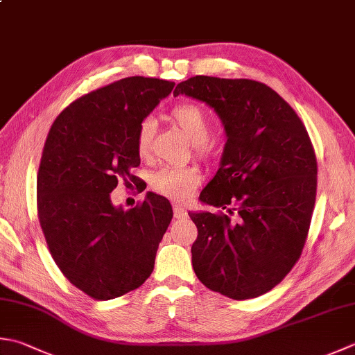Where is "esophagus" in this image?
Listing matches in <instances>:
<instances>
[{
    "label": "esophagus",
    "instance_id": "obj_1",
    "mask_svg": "<svg viewBox=\"0 0 355 355\" xmlns=\"http://www.w3.org/2000/svg\"><path fill=\"white\" fill-rule=\"evenodd\" d=\"M173 215H175V218H183V217H186L184 207L180 206V205H173Z\"/></svg>",
    "mask_w": 355,
    "mask_h": 355
}]
</instances>
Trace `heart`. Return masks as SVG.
I'll use <instances>...</instances> for the list:
<instances>
[{
	"label": "heart",
	"mask_w": 355,
	"mask_h": 355,
	"mask_svg": "<svg viewBox=\"0 0 355 355\" xmlns=\"http://www.w3.org/2000/svg\"><path fill=\"white\" fill-rule=\"evenodd\" d=\"M171 121L183 132L193 149L201 157H209L214 152L212 143L207 140L211 134V120L198 104L183 103L171 110ZM154 137V120L144 118L137 129L135 144L141 157H148ZM201 180L200 171L193 166H164L152 173L150 187L166 198L184 201L192 196Z\"/></svg>",
	"instance_id": "heart-1"
}]
</instances>
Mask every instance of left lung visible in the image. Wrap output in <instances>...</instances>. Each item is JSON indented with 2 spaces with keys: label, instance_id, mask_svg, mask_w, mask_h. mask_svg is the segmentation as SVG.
<instances>
[{
  "label": "left lung",
  "instance_id": "obj_1",
  "mask_svg": "<svg viewBox=\"0 0 355 355\" xmlns=\"http://www.w3.org/2000/svg\"><path fill=\"white\" fill-rule=\"evenodd\" d=\"M206 103L226 132L220 168L200 193L227 214L189 212L198 229L192 266L234 300L277 286L300 259L317 193V159L295 110L263 83L197 75L173 96Z\"/></svg>",
  "mask_w": 355,
  "mask_h": 355
}]
</instances>
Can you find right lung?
<instances>
[{
    "mask_svg": "<svg viewBox=\"0 0 355 355\" xmlns=\"http://www.w3.org/2000/svg\"><path fill=\"white\" fill-rule=\"evenodd\" d=\"M175 83L129 76L80 96L49 130L37 178V209L52 259L75 288L110 300L140 288L154 270L172 220L169 200L146 193L124 211L109 193L137 184L135 135Z\"/></svg>",
    "mask_w": 355,
    "mask_h": 355,
    "instance_id": "right-lung-1",
    "label": "right lung"
}]
</instances>
